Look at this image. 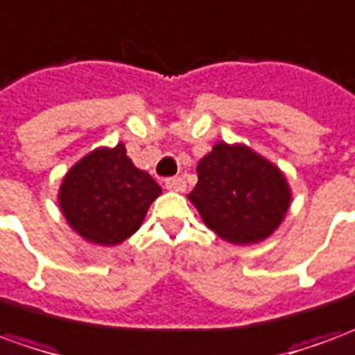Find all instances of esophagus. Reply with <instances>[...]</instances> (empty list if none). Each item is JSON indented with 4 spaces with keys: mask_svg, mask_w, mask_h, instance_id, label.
Returning a JSON list of instances; mask_svg holds the SVG:
<instances>
[{
    "mask_svg": "<svg viewBox=\"0 0 355 355\" xmlns=\"http://www.w3.org/2000/svg\"><path fill=\"white\" fill-rule=\"evenodd\" d=\"M165 188L171 190V192H182V190L186 188L184 178H180V177L167 178V180H165Z\"/></svg>",
    "mask_w": 355,
    "mask_h": 355,
    "instance_id": "obj_1",
    "label": "esophagus"
}]
</instances>
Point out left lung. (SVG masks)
Here are the masks:
<instances>
[{
  "label": "left lung",
  "instance_id": "8db88e82",
  "mask_svg": "<svg viewBox=\"0 0 355 355\" xmlns=\"http://www.w3.org/2000/svg\"><path fill=\"white\" fill-rule=\"evenodd\" d=\"M188 198L211 230L239 245L266 239L291 203L282 171L247 146L226 142L198 163V184Z\"/></svg>",
  "mask_w": 355,
  "mask_h": 355
}]
</instances>
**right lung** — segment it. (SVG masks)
<instances>
[{"label": "right lung", "mask_w": 355, "mask_h": 355, "mask_svg": "<svg viewBox=\"0 0 355 355\" xmlns=\"http://www.w3.org/2000/svg\"><path fill=\"white\" fill-rule=\"evenodd\" d=\"M162 188L127 157L123 144L98 148L68 171L58 203L81 238L117 245L139 230Z\"/></svg>", "instance_id": "right-lung-1"}]
</instances>
